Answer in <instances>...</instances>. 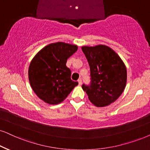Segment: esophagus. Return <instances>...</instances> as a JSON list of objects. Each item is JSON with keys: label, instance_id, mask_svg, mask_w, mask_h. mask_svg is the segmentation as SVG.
I'll use <instances>...</instances> for the list:
<instances>
[{"label": "esophagus", "instance_id": "34e87169", "mask_svg": "<svg viewBox=\"0 0 150 150\" xmlns=\"http://www.w3.org/2000/svg\"><path fill=\"white\" fill-rule=\"evenodd\" d=\"M78 83H79V85H82V79H79V80H78Z\"/></svg>", "mask_w": 150, "mask_h": 150}]
</instances>
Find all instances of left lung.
Here are the masks:
<instances>
[{"instance_id": "1", "label": "left lung", "mask_w": 150, "mask_h": 150, "mask_svg": "<svg viewBox=\"0 0 150 150\" xmlns=\"http://www.w3.org/2000/svg\"><path fill=\"white\" fill-rule=\"evenodd\" d=\"M90 67L89 85L82 88L95 106L105 107L117 100L127 82V69L120 56L109 47H82Z\"/></svg>"}]
</instances>
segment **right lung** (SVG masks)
Returning a JSON list of instances; mask_svg holds the SVG:
<instances>
[{"instance_id": "right-lung-1", "label": "right lung", "mask_w": 150, "mask_h": 150, "mask_svg": "<svg viewBox=\"0 0 150 150\" xmlns=\"http://www.w3.org/2000/svg\"><path fill=\"white\" fill-rule=\"evenodd\" d=\"M78 47L63 42L51 43L40 50L29 67L30 85L38 98L50 105L61 103L79 84L71 79L67 60Z\"/></svg>"}]
</instances>
